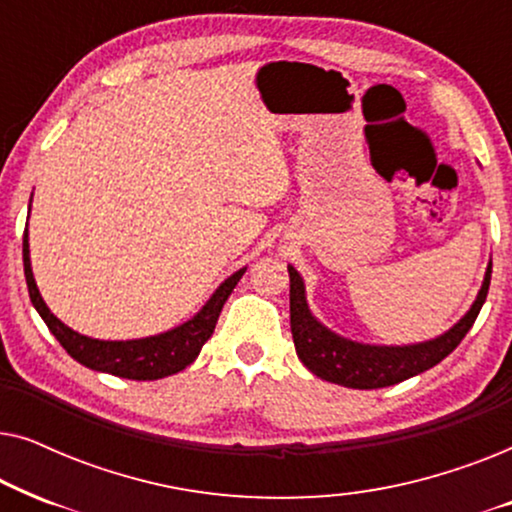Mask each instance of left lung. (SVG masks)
Masks as SVG:
<instances>
[{"mask_svg": "<svg viewBox=\"0 0 512 512\" xmlns=\"http://www.w3.org/2000/svg\"><path fill=\"white\" fill-rule=\"evenodd\" d=\"M289 279L291 333L298 359L326 382L342 384V387L349 389H380L424 373V370L433 368L457 349L459 342L471 331L482 310V303H485L489 282H492V263L487 265L485 282H482L478 298H475L471 310L466 312V317L440 338L408 347L361 345V342L345 340L331 333L307 310L303 277L298 275L293 265H289Z\"/></svg>", "mask_w": 512, "mask_h": 512, "instance_id": "left-lung-1", "label": "left lung"}]
</instances>
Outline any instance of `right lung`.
I'll return each instance as SVG.
<instances>
[{"instance_id":"1","label":"right lung","mask_w":512,"mask_h":512,"mask_svg":"<svg viewBox=\"0 0 512 512\" xmlns=\"http://www.w3.org/2000/svg\"><path fill=\"white\" fill-rule=\"evenodd\" d=\"M23 265H25V282L27 291H30L32 305L37 307L41 319L46 321L48 331H51L62 347L67 349V354L83 363L86 368L100 370V373H109L116 377H125V380H160V377L174 375L179 370L198 359L200 349L205 342L212 338L216 321L226 305V300L233 289L240 282L244 270H237L233 277H228L223 282L209 303L195 314L191 321L181 324L172 331L153 335V338L142 340H121V342H109V340H93L86 335L72 331V328L62 324L58 317H53L48 310L44 298L37 289V282L32 277L30 268V244H27V228L23 235Z\"/></svg>"}]
</instances>
